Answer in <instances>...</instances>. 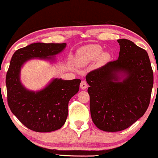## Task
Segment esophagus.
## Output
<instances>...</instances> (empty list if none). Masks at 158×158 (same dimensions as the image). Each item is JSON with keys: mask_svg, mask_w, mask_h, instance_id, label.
I'll list each match as a JSON object with an SVG mask.
<instances>
[{"mask_svg": "<svg viewBox=\"0 0 158 158\" xmlns=\"http://www.w3.org/2000/svg\"><path fill=\"white\" fill-rule=\"evenodd\" d=\"M80 87H81L82 89H85L88 87L87 82H86L85 80H83V81H81V84H80Z\"/></svg>", "mask_w": 158, "mask_h": 158, "instance_id": "34e87169", "label": "esophagus"}]
</instances>
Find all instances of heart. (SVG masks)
<instances>
[{
  "instance_id": "heart-1",
  "label": "heart",
  "mask_w": 158,
  "mask_h": 158,
  "mask_svg": "<svg viewBox=\"0 0 158 158\" xmlns=\"http://www.w3.org/2000/svg\"><path fill=\"white\" fill-rule=\"evenodd\" d=\"M102 52H103V48L98 44H91V45L84 46L80 48L78 52L79 63L84 64L94 61L101 56ZM108 57L109 55L107 54H103L102 55L101 59L102 61H105L108 59Z\"/></svg>"
}]
</instances>
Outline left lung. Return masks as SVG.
<instances>
[{"instance_id":"obj_1","label":"left lung","mask_w":158,"mask_h":158,"mask_svg":"<svg viewBox=\"0 0 158 158\" xmlns=\"http://www.w3.org/2000/svg\"><path fill=\"white\" fill-rule=\"evenodd\" d=\"M118 59L91 71L86 80L89 87L91 116L105 132L128 128L148 110L153 86V71L146 51L127 39H119ZM126 75L118 81L117 73Z\"/></svg>"}]
</instances>
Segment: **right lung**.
Instances as JSON below:
<instances>
[{
    "mask_svg": "<svg viewBox=\"0 0 158 158\" xmlns=\"http://www.w3.org/2000/svg\"><path fill=\"white\" fill-rule=\"evenodd\" d=\"M66 44H31L13 54L6 74L7 100L10 110L26 127L38 132L59 130L68 115L71 98L78 92L81 80L55 79L38 92L26 90L19 79L21 66L33 58L52 59Z\"/></svg>",
    "mask_w": 158,
    "mask_h": 158,
    "instance_id": "right-lung-1",
    "label": "right lung"
}]
</instances>
